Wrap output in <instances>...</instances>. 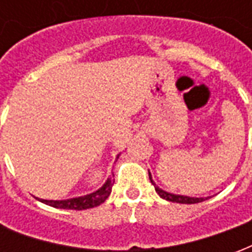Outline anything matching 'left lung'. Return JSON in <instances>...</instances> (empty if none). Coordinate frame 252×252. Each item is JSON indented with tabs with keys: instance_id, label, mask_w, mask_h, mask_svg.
<instances>
[{
	"instance_id": "1",
	"label": "left lung",
	"mask_w": 252,
	"mask_h": 252,
	"mask_svg": "<svg viewBox=\"0 0 252 252\" xmlns=\"http://www.w3.org/2000/svg\"><path fill=\"white\" fill-rule=\"evenodd\" d=\"M148 175H150V181H151L153 185L155 186L153 178H151V174L148 173ZM155 191H157L162 198H164V200L173 201V202H180V204H197V202H202V201H204V198H194V197H188V195L171 194V193H167V191H164V190L159 189L158 186H155Z\"/></svg>"
}]
</instances>
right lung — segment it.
Returning a JSON list of instances; mask_svg holds the SVG:
<instances>
[{
    "mask_svg": "<svg viewBox=\"0 0 252 252\" xmlns=\"http://www.w3.org/2000/svg\"><path fill=\"white\" fill-rule=\"evenodd\" d=\"M115 184L113 180H108L105 182V185L94 191L92 194L83 195V197H77V198H70V200L63 201H54V200H39L44 202L47 205L54 206V208H61V209H74V211H83V209H89V208H94V206L101 205L108 197H109L110 191H112V186Z\"/></svg>",
    "mask_w": 252,
    "mask_h": 252,
    "instance_id": "right-lung-1",
    "label": "right lung"
}]
</instances>
